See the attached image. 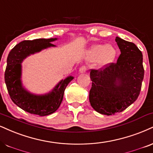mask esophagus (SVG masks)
<instances>
[{
	"instance_id": "1",
	"label": "esophagus",
	"mask_w": 153,
	"mask_h": 153,
	"mask_svg": "<svg viewBox=\"0 0 153 153\" xmlns=\"http://www.w3.org/2000/svg\"><path fill=\"white\" fill-rule=\"evenodd\" d=\"M86 71H87V68H86V66L82 65L80 68V70H79V72H80V73H85Z\"/></svg>"
}]
</instances>
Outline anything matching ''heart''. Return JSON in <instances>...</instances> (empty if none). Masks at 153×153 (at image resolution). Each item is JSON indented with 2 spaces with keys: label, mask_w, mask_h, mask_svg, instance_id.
Here are the masks:
<instances>
[{
  "label": "heart",
  "mask_w": 153,
  "mask_h": 153,
  "mask_svg": "<svg viewBox=\"0 0 153 153\" xmlns=\"http://www.w3.org/2000/svg\"><path fill=\"white\" fill-rule=\"evenodd\" d=\"M116 56V50L111 45H95L88 53L90 60H98V64L102 67L111 63Z\"/></svg>",
  "instance_id": "obj_1"
}]
</instances>
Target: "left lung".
<instances>
[{"label": "left lung", "instance_id": "left-lung-1", "mask_svg": "<svg viewBox=\"0 0 153 153\" xmlns=\"http://www.w3.org/2000/svg\"><path fill=\"white\" fill-rule=\"evenodd\" d=\"M120 50L117 62H112L90 73L91 106L97 113L111 115L133 103L140 93L144 78L143 54L135 44L116 37Z\"/></svg>", "mask_w": 153, "mask_h": 153}]
</instances>
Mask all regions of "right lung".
I'll return each instance as SVG.
<instances>
[{
    "label": "right lung",
    "instance_id": "right-lung-1",
    "mask_svg": "<svg viewBox=\"0 0 153 153\" xmlns=\"http://www.w3.org/2000/svg\"><path fill=\"white\" fill-rule=\"evenodd\" d=\"M58 38H39L23 40L9 53L5 71V82L13 102L25 111L39 116H45L56 112L61 104L64 91L73 76L60 80L48 93L36 95L30 93L22 85L21 63L27 56L50 47H55L51 42Z\"/></svg>",
    "mask_w": 153,
    "mask_h": 153
}]
</instances>
